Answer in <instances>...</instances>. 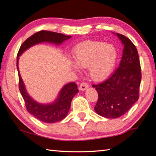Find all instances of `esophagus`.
<instances>
[{
	"label": "esophagus",
	"instance_id": "34e87169",
	"mask_svg": "<svg viewBox=\"0 0 156 156\" xmlns=\"http://www.w3.org/2000/svg\"><path fill=\"white\" fill-rule=\"evenodd\" d=\"M89 87V84L87 83H84V82H83L80 84V87H79V89H80V91H84L85 90Z\"/></svg>",
	"mask_w": 156,
	"mask_h": 156
}]
</instances>
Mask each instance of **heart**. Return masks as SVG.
Returning <instances> with one entry per match:
<instances>
[{
  "label": "heart",
  "instance_id": "obj_1",
  "mask_svg": "<svg viewBox=\"0 0 156 156\" xmlns=\"http://www.w3.org/2000/svg\"><path fill=\"white\" fill-rule=\"evenodd\" d=\"M118 57L115 47L102 42L87 41L76 46L73 61L78 67L88 68L89 76L100 81L107 78L114 68Z\"/></svg>",
  "mask_w": 156,
  "mask_h": 156
}]
</instances>
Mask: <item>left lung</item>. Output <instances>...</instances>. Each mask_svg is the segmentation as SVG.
<instances>
[{
  "mask_svg": "<svg viewBox=\"0 0 156 156\" xmlns=\"http://www.w3.org/2000/svg\"><path fill=\"white\" fill-rule=\"evenodd\" d=\"M124 45L119 67L107 80L93 85L98 94L94 107L98 114L116 118L125 114L139 98L141 68L138 50L126 36L116 34Z\"/></svg>",
  "mask_w": 156,
  "mask_h": 156,
  "instance_id": "1",
  "label": "left lung"
}]
</instances>
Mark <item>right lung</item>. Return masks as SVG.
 Masks as SVG:
<instances>
[{
	"instance_id": "right-lung-1",
	"label": "right lung",
	"mask_w": 156,
	"mask_h": 156,
	"mask_svg": "<svg viewBox=\"0 0 156 156\" xmlns=\"http://www.w3.org/2000/svg\"><path fill=\"white\" fill-rule=\"evenodd\" d=\"M71 36H65L62 34L49 31H40L34 34L26 40L20 46L17 55L16 66L19 78V90L24 99L27 112L45 123H54L64 119L67 116L71 107L73 98L78 92V86L75 83H70L63 87L59 92L58 96L54 102L50 104H41L35 101L30 96L26 91L24 83L21 78L18 69L19 56L25 50L35 44L41 43H50L60 44L62 42L68 40Z\"/></svg>"
}]
</instances>
